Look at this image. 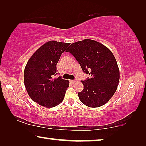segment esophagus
Returning <instances> with one entry per match:
<instances>
[{
	"instance_id": "34e87169",
	"label": "esophagus",
	"mask_w": 146,
	"mask_h": 146,
	"mask_svg": "<svg viewBox=\"0 0 146 146\" xmlns=\"http://www.w3.org/2000/svg\"><path fill=\"white\" fill-rule=\"evenodd\" d=\"M76 82V80H70V82L72 83H75Z\"/></svg>"
}]
</instances>
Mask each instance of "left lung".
<instances>
[{"label": "left lung", "instance_id": "1", "mask_svg": "<svg viewBox=\"0 0 146 146\" xmlns=\"http://www.w3.org/2000/svg\"><path fill=\"white\" fill-rule=\"evenodd\" d=\"M67 52H70L90 78L82 80L83 90L78 92L81 102L90 108L102 106L113 96L117 88L119 70L113 53L108 48L90 39L76 42Z\"/></svg>", "mask_w": 146, "mask_h": 146}]
</instances>
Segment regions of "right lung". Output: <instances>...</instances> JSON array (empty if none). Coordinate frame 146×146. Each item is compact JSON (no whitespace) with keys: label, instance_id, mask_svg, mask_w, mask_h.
<instances>
[{"label":"right lung","instance_id":"add662e5","mask_svg":"<svg viewBox=\"0 0 146 146\" xmlns=\"http://www.w3.org/2000/svg\"><path fill=\"white\" fill-rule=\"evenodd\" d=\"M69 43L50 40L32 55L24 71V82L29 96L45 108H53L63 101L69 81L56 74V64Z\"/></svg>","mask_w":146,"mask_h":146}]
</instances>
